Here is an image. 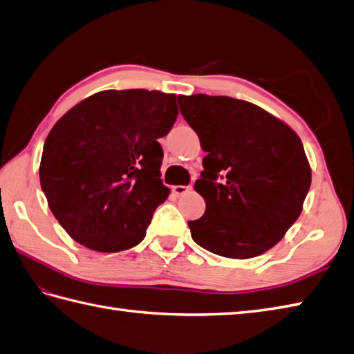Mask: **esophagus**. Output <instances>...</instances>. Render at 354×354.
<instances>
[{"instance_id": "1", "label": "esophagus", "mask_w": 354, "mask_h": 354, "mask_svg": "<svg viewBox=\"0 0 354 354\" xmlns=\"http://www.w3.org/2000/svg\"><path fill=\"white\" fill-rule=\"evenodd\" d=\"M192 190V185H175L173 187V193L176 194V196H183L187 192Z\"/></svg>"}]
</instances>
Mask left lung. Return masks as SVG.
Wrapping results in <instances>:
<instances>
[{
	"label": "left lung",
	"mask_w": 354,
	"mask_h": 354,
	"mask_svg": "<svg viewBox=\"0 0 354 354\" xmlns=\"http://www.w3.org/2000/svg\"><path fill=\"white\" fill-rule=\"evenodd\" d=\"M207 156L194 183L205 213L192 239L228 259H252L284 237L303 212L312 170L303 142L260 106L227 95H178Z\"/></svg>",
	"instance_id": "obj_1"
}]
</instances>
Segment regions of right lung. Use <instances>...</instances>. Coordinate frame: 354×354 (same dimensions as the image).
<instances>
[{
    "instance_id": "add662e5",
    "label": "right lung",
    "mask_w": 354,
    "mask_h": 354,
    "mask_svg": "<svg viewBox=\"0 0 354 354\" xmlns=\"http://www.w3.org/2000/svg\"><path fill=\"white\" fill-rule=\"evenodd\" d=\"M176 95L106 89L53 126L39 179L51 213L89 250L118 252L146 236L170 190L161 181L158 140L176 122Z\"/></svg>"
}]
</instances>
